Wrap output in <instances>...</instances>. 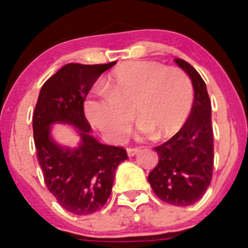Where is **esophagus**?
<instances>
[{
    "mask_svg": "<svg viewBox=\"0 0 248 248\" xmlns=\"http://www.w3.org/2000/svg\"><path fill=\"white\" fill-rule=\"evenodd\" d=\"M139 152H140V148H138V147L127 148V153H128V156H129V157H132V156L136 155V154H138Z\"/></svg>",
    "mask_w": 248,
    "mask_h": 248,
    "instance_id": "34e87169",
    "label": "esophagus"
}]
</instances>
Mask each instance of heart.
<instances>
[{"label":"heart","instance_id":"obj_1","mask_svg":"<svg viewBox=\"0 0 248 248\" xmlns=\"http://www.w3.org/2000/svg\"><path fill=\"white\" fill-rule=\"evenodd\" d=\"M193 104V86L184 71L156 62H127L108 76L105 92L90 95L85 113L108 139L120 141L133 124L153 140L171 138L184 126Z\"/></svg>","mask_w":248,"mask_h":248}]
</instances>
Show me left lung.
Listing matches in <instances>:
<instances>
[{"label":"left lung","mask_w":248,"mask_h":248,"mask_svg":"<svg viewBox=\"0 0 248 248\" xmlns=\"http://www.w3.org/2000/svg\"><path fill=\"white\" fill-rule=\"evenodd\" d=\"M175 62L191 78L195 99L184 126L170 140L155 147L158 163L150 171L148 182L164 203L187 206L202 198L212 179L211 101L197 71L183 59L176 58Z\"/></svg>","instance_id":"1"}]
</instances>
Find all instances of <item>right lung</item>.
I'll list each match as a JSON object with an SVG mask.
<instances>
[{"label": "right lung", "mask_w": 248, "mask_h": 248, "mask_svg": "<svg viewBox=\"0 0 248 248\" xmlns=\"http://www.w3.org/2000/svg\"><path fill=\"white\" fill-rule=\"evenodd\" d=\"M115 64L65 65L43 85L33 112V140L45 184L59 205L77 216L91 215L106 204L116 168L128 158L124 148L106 146L90 135L84 113L96 79ZM55 122L78 127L81 146L71 151L56 145L49 138Z\"/></svg>", "instance_id": "right-lung-1"}]
</instances>
